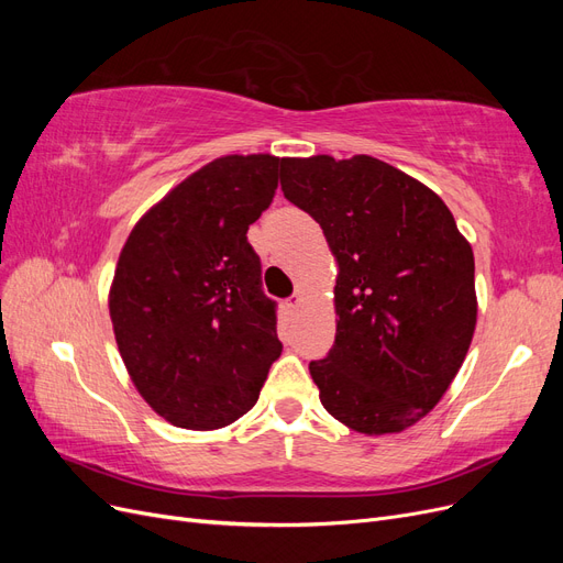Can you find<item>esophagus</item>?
I'll use <instances>...</instances> for the list:
<instances>
[{
  "mask_svg": "<svg viewBox=\"0 0 563 563\" xmlns=\"http://www.w3.org/2000/svg\"><path fill=\"white\" fill-rule=\"evenodd\" d=\"M284 308L294 314V312L300 308V296H291V298H288V300L284 302Z\"/></svg>",
  "mask_w": 563,
  "mask_h": 563,
  "instance_id": "obj_1",
  "label": "esophagus"
}]
</instances>
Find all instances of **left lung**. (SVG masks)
Instances as JSON below:
<instances>
[{
	"label": "left lung",
	"instance_id": "8db88e82",
	"mask_svg": "<svg viewBox=\"0 0 563 563\" xmlns=\"http://www.w3.org/2000/svg\"><path fill=\"white\" fill-rule=\"evenodd\" d=\"M284 197L338 261L335 343L310 376L327 411L362 434L428 416L465 362L474 253L430 187L376 157L282 159Z\"/></svg>",
	"mask_w": 563,
	"mask_h": 563
}]
</instances>
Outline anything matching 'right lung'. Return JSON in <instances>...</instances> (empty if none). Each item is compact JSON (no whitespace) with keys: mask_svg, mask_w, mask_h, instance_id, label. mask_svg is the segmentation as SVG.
<instances>
[{"mask_svg":"<svg viewBox=\"0 0 563 563\" xmlns=\"http://www.w3.org/2000/svg\"><path fill=\"white\" fill-rule=\"evenodd\" d=\"M279 166L272 155L207 164L135 223L119 255L117 347L141 397L176 428L242 418L282 354L277 302L246 240L275 197Z\"/></svg>","mask_w":563,"mask_h":563,"instance_id":"right-lung-1","label":"right lung"}]
</instances>
